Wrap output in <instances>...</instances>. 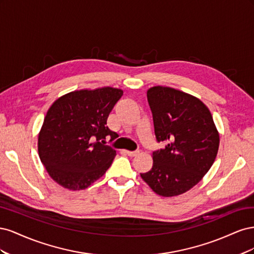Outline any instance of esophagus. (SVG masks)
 Returning a JSON list of instances; mask_svg holds the SVG:
<instances>
[{
    "label": "esophagus",
    "instance_id": "esophagus-1",
    "mask_svg": "<svg viewBox=\"0 0 254 254\" xmlns=\"http://www.w3.org/2000/svg\"><path fill=\"white\" fill-rule=\"evenodd\" d=\"M125 152L129 157H135L136 155H139L140 150H134V151H130V150H125Z\"/></svg>",
    "mask_w": 254,
    "mask_h": 254
}]
</instances>
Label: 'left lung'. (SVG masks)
I'll return each mask as SVG.
<instances>
[{
    "mask_svg": "<svg viewBox=\"0 0 254 254\" xmlns=\"http://www.w3.org/2000/svg\"><path fill=\"white\" fill-rule=\"evenodd\" d=\"M155 134L165 147L152 152L151 170L142 179L160 196L186 193L209 172L217 156L219 133L207 107L170 87L148 89Z\"/></svg>",
    "mask_w": 254,
    "mask_h": 254,
    "instance_id": "left-lung-1",
    "label": "left lung"
}]
</instances>
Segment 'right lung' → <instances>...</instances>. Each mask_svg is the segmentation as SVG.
<instances>
[{
	"label": "right lung",
	"instance_id": "add662e5",
	"mask_svg": "<svg viewBox=\"0 0 254 254\" xmlns=\"http://www.w3.org/2000/svg\"><path fill=\"white\" fill-rule=\"evenodd\" d=\"M123 95L121 89L103 87L70 92L53 103L38 135V152L51 178L71 190L87 189L110 167L117 155L104 145L118 133L107 119Z\"/></svg>",
	"mask_w": 254,
	"mask_h": 254
}]
</instances>
